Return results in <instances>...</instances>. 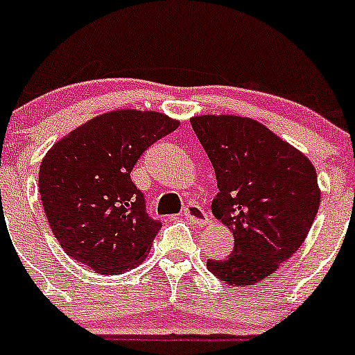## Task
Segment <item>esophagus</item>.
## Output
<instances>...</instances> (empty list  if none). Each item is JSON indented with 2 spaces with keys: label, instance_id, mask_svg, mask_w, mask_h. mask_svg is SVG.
<instances>
[{
  "label": "esophagus",
  "instance_id": "obj_1",
  "mask_svg": "<svg viewBox=\"0 0 355 355\" xmlns=\"http://www.w3.org/2000/svg\"><path fill=\"white\" fill-rule=\"evenodd\" d=\"M184 216L196 225H206L207 221H209L206 211H204L199 204H189V206H185Z\"/></svg>",
  "mask_w": 355,
  "mask_h": 355
}]
</instances>
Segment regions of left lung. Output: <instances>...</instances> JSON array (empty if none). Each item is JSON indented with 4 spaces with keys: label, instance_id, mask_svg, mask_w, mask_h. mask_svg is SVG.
I'll return each instance as SVG.
<instances>
[{
    "label": "left lung",
    "instance_id": "8db88e82",
    "mask_svg": "<svg viewBox=\"0 0 355 355\" xmlns=\"http://www.w3.org/2000/svg\"><path fill=\"white\" fill-rule=\"evenodd\" d=\"M191 125L216 173L213 214L234 234V250L207 270L234 287L271 277L302 245L321 191L309 157L259 121L199 114Z\"/></svg>",
    "mask_w": 355,
    "mask_h": 355
}]
</instances>
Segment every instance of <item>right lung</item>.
<instances>
[{
    "label": "right lung",
    "instance_id": "right-lung-1",
    "mask_svg": "<svg viewBox=\"0 0 355 355\" xmlns=\"http://www.w3.org/2000/svg\"><path fill=\"white\" fill-rule=\"evenodd\" d=\"M180 121L157 111L114 110L60 139L39 168V194L56 241L96 273L120 275L148 257L161 223L130 171Z\"/></svg>",
    "mask_w": 355,
    "mask_h": 355
}]
</instances>
